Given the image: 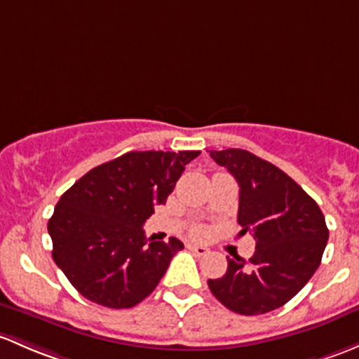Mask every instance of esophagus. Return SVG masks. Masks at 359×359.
Wrapping results in <instances>:
<instances>
[{"label":"esophagus","mask_w":359,"mask_h":359,"mask_svg":"<svg viewBox=\"0 0 359 359\" xmlns=\"http://www.w3.org/2000/svg\"><path fill=\"white\" fill-rule=\"evenodd\" d=\"M187 249L198 256H206L210 252V249L206 246H201V244H187Z\"/></svg>","instance_id":"obj_1"}]
</instances>
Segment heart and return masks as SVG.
<instances>
[{
  "label": "heart",
  "instance_id": "b5f03b06",
  "mask_svg": "<svg viewBox=\"0 0 359 359\" xmlns=\"http://www.w3.org/2000/svg\"><path fill=\"white\" fill-rule=\"evenodd\" d=\"M198 233H201V230H198Z\"/></svg>",
  "mask_w": 359,
  "mask_h": 359
}]
</instances>
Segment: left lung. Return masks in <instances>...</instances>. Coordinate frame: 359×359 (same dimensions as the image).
Listing matches in <instances>:
<instances>
[{
	"mask_svg": "<svg viewBox=\"0 0 359 359\" xmlns=\"http://www.w3.org/2000/svg\"><path fill=\"white\" fill-rule=\"evenodd\" d=\"M239 184L237 222L251 232L255 255L229 259L227 273L210 278L213 296L239 315H263L284 306L322 262L329 229L325 217L299 184L246 149L210 151Z\"/></svg>",
	"mask_w": 359,
	"mask_h": 359,
	"instance_id": "8db88e82",
	"label": "left lung"
}]
</instances>
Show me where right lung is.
I'll list each match as a JSON object with an SVG mask.
<instances>
[{"label":"right lung","mask_w":359,"mask_h":359,"mask_svg":"<svg viewBox=\"0 0 359 359\" xmlns=\"http://www.w3.org/2000/svg\"><path fill=\"white\" fill-rule=\"evenodd\" d=\"M201 151H129L89 170L48 222L53 259L86 299L132 308L148 297L184 244L151 241L142 225Z\"/></svg>","instance_id":"obj_1"}]
</instances>
